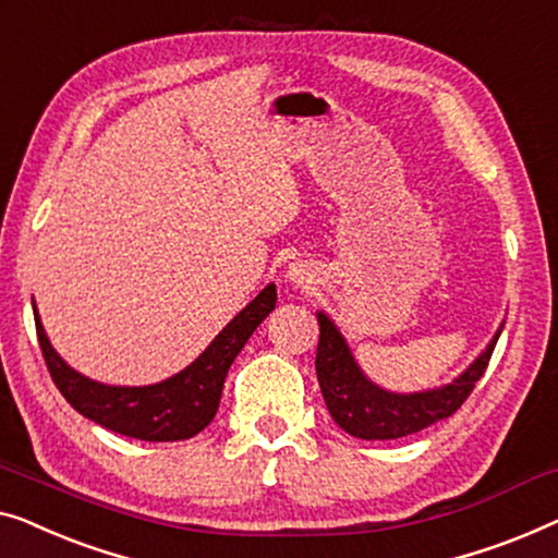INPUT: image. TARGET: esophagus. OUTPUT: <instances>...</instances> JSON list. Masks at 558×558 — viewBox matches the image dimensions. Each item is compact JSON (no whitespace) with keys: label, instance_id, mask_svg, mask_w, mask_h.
Returning a JSON list of instances; mask_svg holds the SVG:
<instances>
[{"label":"esophagus","instance_id":"34e87169","mask_svg":"<svg viewBox=\"0 0 558 558\" xmlns=\"http://www.w3.org/2000/svg\"><path fill=\"white\" fill-rule=\"evenodd\" d=\"M288 280L293 282L295 288H308L311 282H313V270L308 268V265H303V263H293L288 268Z\"/></svg>","mask_w":558,"mask_h":558}]
</instances>
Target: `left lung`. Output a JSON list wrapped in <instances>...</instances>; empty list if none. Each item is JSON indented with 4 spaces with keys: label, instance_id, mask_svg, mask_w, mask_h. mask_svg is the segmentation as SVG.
Masks as SVG:
<instances>
[{
    "label": "left lung",
    "instance_id": "left-lung-1",
    "mask_svg": "<svg viewBox=\"0 0 558 558\" xmlns=\"http://www.w3.org/2000/svg\"><path fill=\"white\" fill-rule=\"evenodd\" d=\"M316 316L320 326L316 351L320 395H324L336 425L359 439H399L420 433V429L458 412L460 404L470 397V391L475 389V381L485 374L498 336L504 331V324H500L488 347L481 351V356L460 376H454L450 384L399 395V391L381 389L379 384L368 379L351 354L339 326L324 311H318Z\"/></svg>",
    "mask_w": 558,
    "mask_h": 558
}]
</instances>
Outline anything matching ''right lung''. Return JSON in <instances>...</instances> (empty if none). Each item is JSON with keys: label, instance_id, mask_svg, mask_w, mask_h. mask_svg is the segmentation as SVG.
<instances>
[{"label": "right lung", "instance_id": "add662e5", "mask_svg": "<svg viewBox=\"0 0 558 558\" xmlns=\"http://www.w3.org/2000/svg\"><path fill=\"white\" fill-rule=\"evenodd\" d=\"M276 286H265L202 354L182 372L146 387H113L75 372L65 364L47 339L40 313L35 308V326L40 349L54 387L83 417L113 433L146 439V442H177L199 435L215 420L225 376L257 326L276 308Z\"/></svg>", "mask_w": 558, "mask_h": 558}]
</instances>
